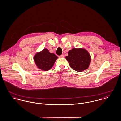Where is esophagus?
Masks as SVG:
<instances>
[{
  "label": "esophagus",
  "instance_id": "34e87169",
  "mask_svg": "<svg viewBox=\"0 0 121 121\" xmlns=\"http://www.w3.org/2000/svg\"><path fill=\"white\" fill-rule=\"evenodd\" d=\"M64 57V56L63 55H61V56H58V57H59V58H63Z\"/></svg>",
  "mask_w": 121,
  "mask_h": 121
}]
</instances>
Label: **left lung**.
<instances>
[{
  "label": "left lung",
  "mask_w": 121,
  "mask_h": 121,
  "mask_svg": "<svg viewBox=\"0 0 121 121\" xmlns=\"http://www.w3.org/2000/svg\"><path fill=\"white\" fill-rule=\"evenodd\" d=\"M68 54L65 58L74 70L81 72L88 68L91 58L86 49L83 48H73L68 51Z\"/></svg>",
  "instance_id": "8db88e82"
}]
</instances>
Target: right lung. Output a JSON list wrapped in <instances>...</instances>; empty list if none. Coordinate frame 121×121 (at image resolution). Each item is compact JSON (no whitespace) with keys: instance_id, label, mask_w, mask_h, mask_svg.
Segmentation results:
<instances>
[{"instance_id":"add662e5","label":"right lung","mask_w":121,"mask_h":121,"mask_svg":"<svg viewBox=\"0 0 121 121\" xmlns=\"http://www.w3.org/2000/svg\"><path fill=\"white\" fill-rule=\"evenodd\" d=\"M57 58L55 54L50 53L47 48H44L35 55L34 61L39 69L47 71L52 68Z\"/></svg>"}]
</instances>
